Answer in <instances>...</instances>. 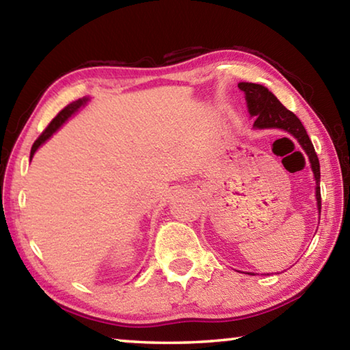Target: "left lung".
<instances>
[{"label": "left lung", "mask_w": 350, "mask_h": 350, "mask_svg": "<svg viewBox=\"0 0 350 350\" xmlns=\"http://www.w3.org/2000/svg\"><path fill=\"white\" fill-rule=\"evenodd\" d=\"M239 90L244 92L247 106L250 114L254 116L253 126L264 129V128H280L292 134L293 137L299 142L303 146L309 161L312 165V171L315 174L317 180V200H318V210L321 213V191H319V161L315 152V148L312 145V140L307 135L306 128L298 117H296L292 111H288L280 100H278L273 94H271L267 88L262 85H256V83H247L242 81L238 85Z\"/></svg>", "instance_id": "left-lung-1"}]
</instances>
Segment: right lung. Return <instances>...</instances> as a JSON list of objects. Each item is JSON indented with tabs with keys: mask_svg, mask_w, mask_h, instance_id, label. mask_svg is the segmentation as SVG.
<instances>
[{
	"mask_svg": "<svg viewBox=\"0 0 350 350\" xmlns=\"http://www.w3.org/2000/svg\"><path fill=\"white\" fill-rule=\"evenodd\" d=\"M86 102V98H80V100H77V102H72V103H69L68 106H64V108L58 112V114L52 118V122L49 123V125L46 126V129L43 133H41V135L40 137L33 142V145H32V150H31V159H32V156H33V152L38 150V146L41 145V144H44V142L51 137L52 134H54L58 128H60L64 122L68 120V118L74 114V112L80 108V106Z\"/></svg>",
	"mask_w": 350,
	"mask_h": 350,
	"instance_id": "1",
	"label": "right lung"
}]
</instances>
